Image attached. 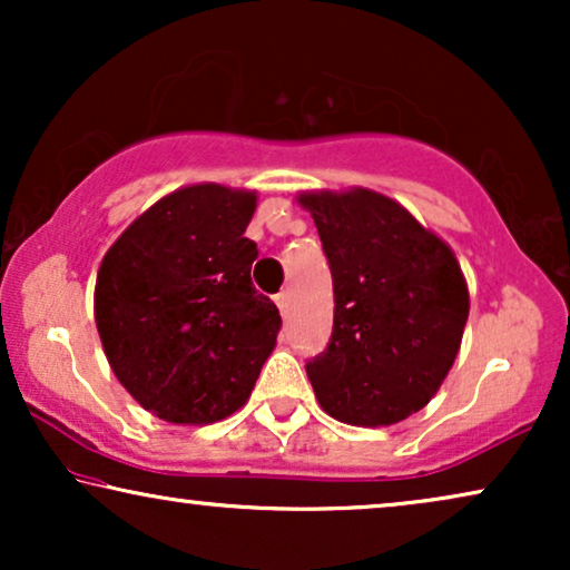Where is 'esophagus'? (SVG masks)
Listing matches in <instances>:
<instances>
[{"label": "esophagus", "mask_w": 570, "mask_h": 570, "mask_svg": "<svg viewBox=\"0 0 570 570\" xmlns=\"http://www.w3.org/2000/svg\"><path fill=\"white\" fill-rule=\"evenodd\" d=\"M275 303H277V308L283 311V314H287V306H291V295H287L285 291L277 293V295H275Z\"/></svg>", "instance_id": "1"}]
</instances>
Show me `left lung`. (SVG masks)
<instances>
[{"label":"left lung","mask_w":570,"mask_h":570,"mask_svg":"<svg viewBox=\"0 0 570 570\" xmlns=\"http://www.w3.org/2000/svg\"><path fill=\"white\" fill-rule=\"evenodd\" d=\"M334 285V326L306 363L316 400L350 425L423 410L456 361L470 293L451 248L371 189L306 191Z\"/></svg>","instance_id":"left-lung-1"}]
</instances>
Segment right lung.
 Listing matches in <instances>:
<instances>
[{
	"label": "right lung",
	"mask_w": 570,
	"mask_h": 570,
	"mask_svg": "<svg viewBox=\"0 0 570 570\" xmlns=\"http://www.w3.org/2000/svg\"><path fill=\"white\" fill-rule=\"evenodd\" d=\"M256 194L184 186L137 217L100 262L96 326L147 412L205 425L244 407L283 318L254 291Z\"/></svg>",
	"instance_id": "obj_1"
}]
</instances>
